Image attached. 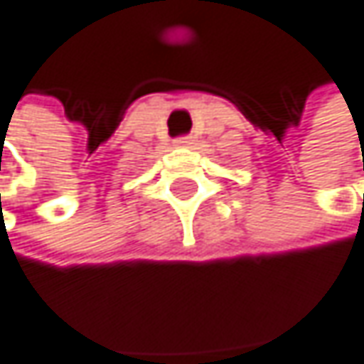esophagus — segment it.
<instances>
[{
    "instance_id": "esophagus-1",
    "label": "esophagus",
    "mask_w": 364,
    "mask_h": 364,
    "mask_svg": "<svg viewBox=\"0 0 364 364\" xmlns=\"http://www.w3.org/2000/svg\"><path fill=\"white\" fill-rule=\"evenodd\" d=\"M174 144H176V146H188V144H192V138H190V136L176 138V140H174Z\"/></svg>"
}]
</instances>
